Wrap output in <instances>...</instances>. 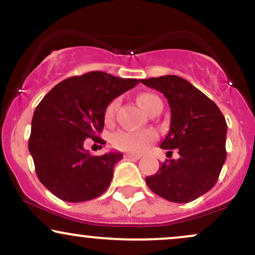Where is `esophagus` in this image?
Returning <instances> with one entry per match:
<instances>
[{
  "mask_svg": "<svg viewBox=\"0 0 255 255\" xmlns=\"http://www.w3.org/2000/svg\"><path fill=\"white\" fill-rule=\"evenodd\" d=\"M125 158H127V159H139V158H140V154L126 153V154H125Z\"/></svg>",
  "mask_w": 255,
  "mask_h": 255,
  "instance_id": "esophagus-1",
  "label": "esophagus"
}]
</instances>
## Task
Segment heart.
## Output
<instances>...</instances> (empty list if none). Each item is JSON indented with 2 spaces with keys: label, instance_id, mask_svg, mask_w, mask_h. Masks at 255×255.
<instances>
[{
  "label": "heart",
  "instance_id": "obj_1",
  "mask_svg": "<svg viewBox=\"0 0 255 255\" xmlns=\"http://www.w3.org/2000/svg\"><path fill=\"white\" fill-rule=\"evenodd\" d=\"M137 103L144 109L146 113L150 114L158 104L162 103L159 98L153 93H141L137 96ZM119 108V99L111 101L104 111V120L107 124H111L114 118H115L116 110ZM157 134L152 129L145 130H118L110 137L111 145L115 148L126 152H133V153H139L144 151L151 142L156 140Z\"/></svg>",
  "mask_w": 255,
  "mask_h": 255
}]
</instances>
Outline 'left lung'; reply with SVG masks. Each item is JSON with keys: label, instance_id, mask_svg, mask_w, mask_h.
Returning <instances> with one entry per match:
<instances>
[{"label": "left lung", "instance_id": "1", "mask_svg": "<svg viewBox=\"0 0 255 255\" xmlns=\"http://www.w3.org/2000/svg\"><path fill=\"white\" fill-rule=\"evenodd\" d=\"M141 83L164 95L171 109L170 129L160 147L180 157L160 163L146 177L152 192L172 203H189L215 186L227 158V122L219 108L186 79L163 75Z\"/></svg>", "mask_w": 255, "mask_h": 255}]
</instances>
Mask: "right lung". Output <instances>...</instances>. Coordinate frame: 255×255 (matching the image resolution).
I'll use <instances>...</instances> for the list:
<instances>
[{
	"label": "right lung",
	"mask_w": 255,
	"mask_h": 255,
	"mask_svg": "<svg viewBox=\"0 0 255 255\" xmlns=\"http://www.w3.org/2000/svg\"><path fill=\"white\" fill-rule=\"evenodd\" d=\"M139 84L136 79L89 72L64 79L38 104L28 139L39 181L55 197L81 203L99 197L110 186L121 152L92 156L86 139L104 145L98 136L104 127V111L113 99Z\"/></svg>",
	"instance_id": "right-lung-1"
}]
</instances>
